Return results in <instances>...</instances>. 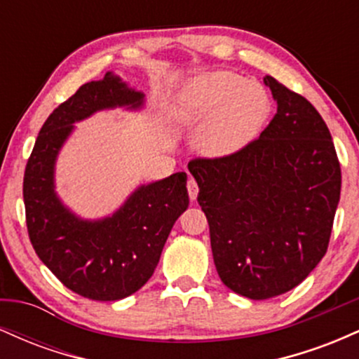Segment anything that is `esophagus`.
<instances>
[{"instance_id":"obj_1","label":"esophagus","mask_w":359,"mask_h":359,"mask_svg":"<svg viewBox=\"0 0 359 359\" xmlns=\"http://www.w3.org/2000/svg\"><path fill=\"white\" fill-rule=\"evenodd\" d=\"M187 192H189V197H191V201L194 203V201L197 199V194H199V185H197V182L192 179V177L187 180Z\"/></svg>"}]
</instances>
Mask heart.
<instances>
[{
  "label": "heart",
  "instance_id": "b5f03b06",
  "mask_svg": "<svg viewBox=\"0 0 359 359\" xmlns=\"http://www.w3.org/2000/svg\"><path fill=\"white\" fill-rule=\"evenodd\" d=\"M174 111L185 125L204 121L196 137L201 154L228 158L241 154L262 135L271 100L258 81L229 71H211L185 82Z\"/></svg>",
  "mask_w": 359,
  "mask_h": 359
}]
</instances>
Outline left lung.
Returning <instances> with one entry per match:
<instances>
[{"label": "left lung", "instance_id": "obj_1", "mask_svg": "<svg viewBox=\"0 0 359 359\" xmlns=\"http://www.w3.org/2000/svg\"><path fill=\"white\" fill-rule=\"evenodd\" d=\"M263 81L277 114L259 138L234 156L189 163L219 278L253 300L285 294L316 269L341 194L339 160L324 119L277 79Z\"/></svg>", "mask_w": 359, "mask_h": 359}]
</instances>
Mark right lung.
<instances>
[{
	"instance_id": "obj_1",
	"label": "right lung",
	"mask_w": 359,
	"mask_h": 359,
	"mask_svg": "<svg viewBox=\"0 0 359 359\" xmlns=\"http://www.w3.org/2000/svg\"><path fill=\"white\" fill-rule=\"evenodd\" d=\"M145 94L106 72L43 123L23 177L27 228L43 265L72 292L90 300H119L154 275L172 226L189 205L187 174L140 185L111 216L82 219L55 192V162L74 125L102 109H142Z\"/></svg>"
}]
</instances>
